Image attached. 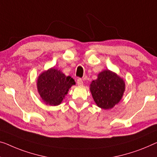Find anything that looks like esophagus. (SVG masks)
Here are the masks:
<instances>
[{"label": "esophagus", "instance_id": "34e87169", "mask_svg": "<svg viewBox=\"0 0 157 157\" xmlns=\"http://www.w3.org/2000/svg\"><path fill=\"white\" fill-rule=\"evenodd\" d=\"M77 83H78V85H83V81L81 78H78V80H77Z\"/></svg>", "mask_w": 157, "mask_h": 157}]
</instances>
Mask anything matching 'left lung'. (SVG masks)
Wrapping results in <instances>:
<instances>
[{"mask_svg":"<svg viewBox=\"0 0 157 157\" xmlns=\"http://www.w3.org/2000/svg\"><path fill=\"white\" fill-rule=\"evenodd\" d=\"M90 91L96 104L103 109H112L122 99L125 82L115 72L105 70L90 85Z\"/></svg>","mask_w":157,"mask_h":157,"instance_id":"left-lung-1","label":"left lung"}]
</instances>
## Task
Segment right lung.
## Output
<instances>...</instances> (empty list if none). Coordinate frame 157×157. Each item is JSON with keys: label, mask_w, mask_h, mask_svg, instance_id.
Instances as JSON below:
<instances>
[{"label": "right lung", "mask_w": 157, "mask_h": 157, "mask_svg": "<svg viewBox=\"0 0 157 157\" xmlns=\"http://www.w3.org/2000/svg\"><path fill=\"white\" fill-rule=\"evenodd\" d=\"M75 85L71 76H66L55 67L44 71L37 79V90L43 101L50 106L62 102L69 89Z\"/></svg>", "instance_id": "obj_1"}]
</instances>
